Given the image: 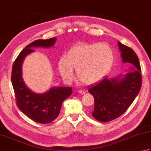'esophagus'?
Wrapping results in <instances>:
<instances>
[{
  "label": "esophagus",
  "instance_id": "34e87169",
  "mask_svg": "<svg viewBox=\"0 0 151 151\" xmlns=\"http://www.w3.org/2000/svg\"><path fill=\"white\" fill-rule=\"evenodd\" d=\"M78 92L79 94H85V93H86V91H85L84 89L78 90Z\"/></svg>",
  "mask_w": 151,
  "mask_h": 151
}]
</instances>
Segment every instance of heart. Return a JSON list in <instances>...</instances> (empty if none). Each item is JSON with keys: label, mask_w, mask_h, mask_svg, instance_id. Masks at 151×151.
<instances>
[{"label": "heart", "mask_w": 151, "mask_h": 151, "mask_svg": "<svg viewBox=\"0 0 151 151\" xmlns=\"http://www.w3.org/2000/svg\"><path fill=\"white\" fill-rule=\"evenodd\" d=\"M114 53L105 43H80L69 49L67 57L59 59V73L65 81L70 82L75 76L74 68L82 83H97L105 76L113 66Z\"/></svg>", "instance_id": "heart-1"}]
</instances>
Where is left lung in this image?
Segmentation results:
<instances>
[{
  "label": "left lung",
  "mask_w": 151,
  "mask_h": 151,
  "mask_svg": "<svg viewBox=\"0 0 151 151\" xmlns=\"http://www.w3.org/2000/svg\"><path fill=\"white\" fill-rule=\"evenodd\" d=\"M123 63L134 65L122 80L108 76L90 86L88 92L94 98L92 116L99 122H108L117 118L127 111L142 85L141 69L137 55L131 47L118 42Z\"/></svg>",
  "instance_id": "8db88e82"
}]
</instances>
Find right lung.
<instances>
[{
	"label": "right lung",
	"instance_id": "1",
	"mask_svg": "<svg viewBox=\"0 0 151 151\" xmlns=\"http://www.w3.org/2000/svg\"><path fill=\"white\" fill-rule=\"evenodd\" d=\"M55 37L37 40L30 43L18 55L14 62L11 81L14 91L16 105L23 113L33 121L46 124L58 117L62 103L72 94V87L52 88L49 92L38 94L26 86L22 77V64L25 57L34 52L33 47H49L56 42Z\"/></svg>",
	"mask_w": 151,
	"mask_h": 151
}]
</instances>
